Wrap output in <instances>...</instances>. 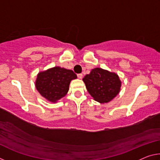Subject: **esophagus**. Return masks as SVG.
I'll use <instances>...</instances> for the list:
<instances>
[{
  "label": "esophagus",
  "mask_w": 160,
  "mask_h": 160,
  "mask_svg": "<svg viewBox=\"0 0 160 160\" xmlns=\"http://www.w3.org/2000/svg\"><path fill=\"white\" fill-rule=\"evenodd\" d=\"M78 78H79V79H82V74H81V73L78 74Z\"/></svg>",
  "instance_id": "esophagus-1"
}]
</instances>
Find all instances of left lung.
Segmentation results:
<instances>
[{"label":"left lung","mask_w":160,"mask_h":160,"mask_svg":"<svg viewBox=\"0 0 160 160\" xmlns=\"http://www.w3.org/2000/svg\"><path fill=\"white\" fill-rule=\"evenodd\" d=\"M82 80L90 95L101 104L112 101L121 90V81L118 75L101 68L92 70Z\"/></svg>","instance_id":"left-lung-1"}]
</instances>
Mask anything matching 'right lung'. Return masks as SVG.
Returning <instances> with one entry per match:
<instances>
[{"instance_id": "right-lung-1", "label": "right lung", "mask_w": 160, "mask_h": 160, "mask_svg": "<svg viewBox=\"0 0 160 160\" xmlns=\"http://www.w3.org/2000/svg\"><path fill=\"white\" fill-rule=\"evenodd\" d=\"M76 78L72 70L55 66L38 73L35 87L44 98L56 103L68 93L70 81Z\"/></svg>"}]
</instances>
